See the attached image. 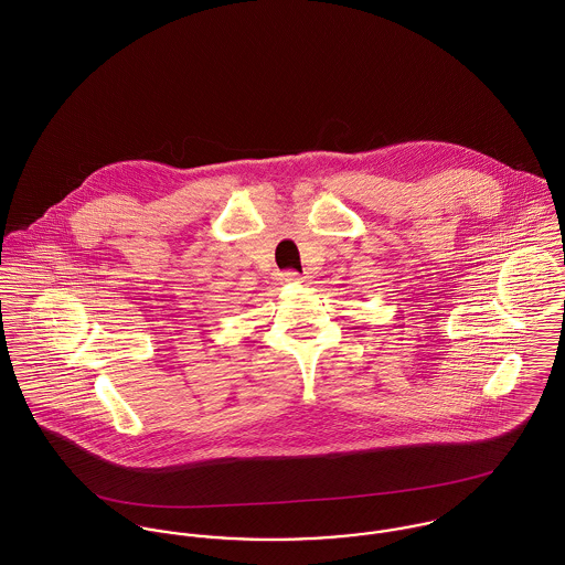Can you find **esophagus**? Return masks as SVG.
Segmentation results:
<instances>
[{"instance_id":"1","label":"esophagus","mask_w":565,"mask_h":565,"mask_svg":"<svg viewBox=\"0 0 565 565\" xmlns=\"http://www.w3.org/2000/svg\"><path fill=\"white\" fill-rule=\"evenodd\" d=\"M280 280H282V282H302V278L298 276V271H285V274H280Z\"/></svg>"}]
</instances>
